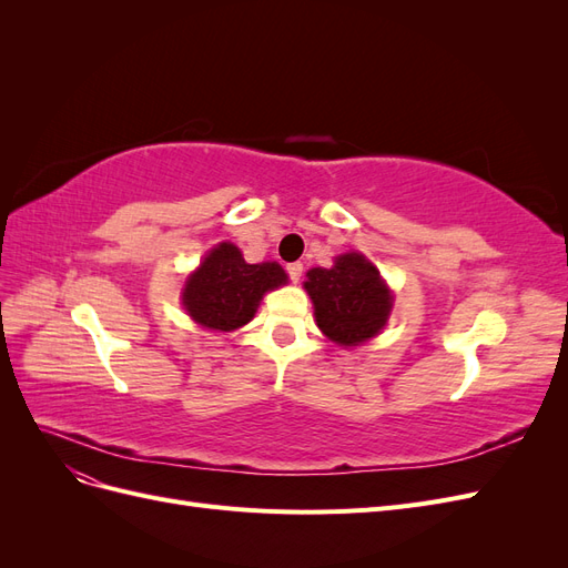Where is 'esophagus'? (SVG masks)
<instances>
[{
    "label": "esophagus",
    "mask_w": 568,
    "mask_h": 568,
    "mask_svg": "<svg viewBox=\"0 0 568 568\" xmlns=\"http://www.w3.org/2000/svg\"><path fill=\"white\" fill-rule=\"evenodd\" d=\"M286 272H288L291 282H298L301 274H303V263H288V265H286Z\"/></svg>",
    "instance_id": "1"
}]
</instances>
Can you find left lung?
Segmentation results:
<instances>
[{
	"label": "left lung",
	"mask_w": 568,
	"mask_h": 568,
	"mask_svg": "<svg viewBox=\"0 0 568 568\" xmlns=\"http://www.w3.org/2000/svg\"><path fill=\"white\" fill-rule=\"evenodd\" d=\"M303 284L322 334L338 346H359L384 329L393 294L363 253L338 255L332 267H313Z\"/></svg>",
	"instance_id": "1"
}]
</instances>
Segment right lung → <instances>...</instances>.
<instances>
[{
  "label": "right lung",
  "mask_w": 568,
  "mask_h": 568,
  "mask_svg": "<svg viewBox=\"0 0 568 568\" xmlns=\"http://www.w3.org/2000/svg\"><path fill=\"white\" fill-rule=\"evenodd\" d=\"M286 282L280 263L251 265L234 244L222 242L186 277L182 305L203 329L234 332L253 320L267 291Z\"/></svg>",
  "instance_id": "obj_1"
}]
</instances>
